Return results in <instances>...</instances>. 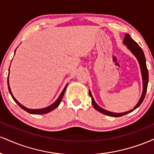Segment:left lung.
<instances>
[{
	"label": "left lung",
	"instance_id": "8db88e82",
	"mask_svg": "<svg viewBox=\"0 0 154 154\" xmlns=\"http://www.w3.org/2000/svg\"><path fill=\"white\" fill-rule=\"evenodd\" d=\"M123 43L125 45H126L127 46L130 51L135 56V57L137 58V61L140 63V70H141V74H142V77H143V93L142 95H141V98L140 99L139 102L137 103V105L134 107L133 109L132 110L127 111V112H124V113H112L110 112V111H108L105 109H102L100 108L99 106H98L96 104V103L95 102L94 99H93V96H92V94L91 93V91H89V95L91 97V100H92V103H93V106H94V108L96 109L97 111H100V113L102 114H106V115L110 116H114V117H119V116H122L125 114H128V113L131 112V111H134L135 109H137V107L140 106L142 102L143 101L145 96H146V91H147V87H148V71L147 66H146V58H145V55L143 54V51L142 48L139 46V45L137 44L135 40H133L131 38V37L130 36V35L126 34L125 35V38L124 39Z\"/></svg>",
	"mask_w": 154,
	"mask_h": 154
}]
</instances>
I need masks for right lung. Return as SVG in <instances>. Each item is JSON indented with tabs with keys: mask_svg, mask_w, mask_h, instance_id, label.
<instances>
[{
	"mask_svg": "<svg viewBox=\"0 0 154 154\" xmlns=\"http://www.w3.org/2000/svg\"><path fill=\"white\" fill-rule=\"evenodd\" d=\"M15 52H16V50H15ZM66 86H67V84L66 85V86H65L64 88H63V91L61 92V93L60 94V95L59 96V98H57V100H56V101L54 102V103L51 104V106H48L46 108H44V109H27V108L23 106L22 105H21L20 103H19L18 101H17V100L15 99L14 97L13 96V95H12L11 93V89H10V87H9V85H8V91H9V93L11 95L12 98H13L14 100V101L17 103L18 105L20 106L21 108H22V109H24V111H26V112L29 113V114H46V113H48L50 112V111H53L54 109H56V107L59 106V105L60 104V103H61V100H62V98L63 96V94H64L65 93V91H66Z\"/></svg>",
	"mask_w": 154,
	"mask_h": 154,
	"instance_id": "1",
	"label": "right lung"
}]
</instances>
